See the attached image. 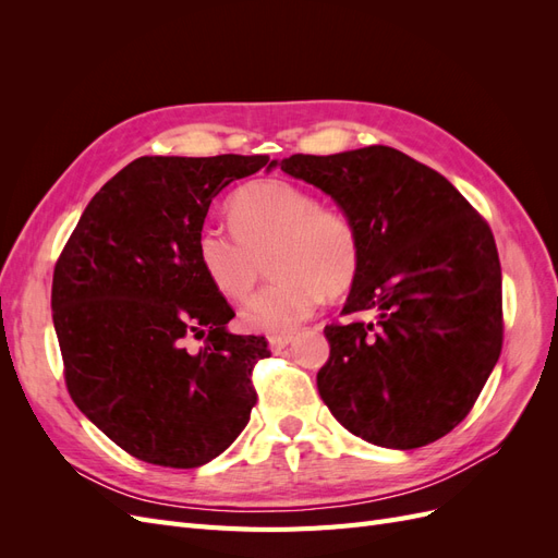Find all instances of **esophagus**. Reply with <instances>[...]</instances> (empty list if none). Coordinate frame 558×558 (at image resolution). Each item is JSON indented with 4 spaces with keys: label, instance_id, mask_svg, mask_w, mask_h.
Wrapping results in <instances>:
<instances>
[{
    "label": "esophagus",
    "instance_id": "obj_1",
    "mask_svg": "<svg viewBox=\"0 0 558 558\" xmlns=\"http://www.w3.org/2000/svg\"><path fill=\"white\" fill-rule=\"evenodd\" d=\"M291 342H293V332H277V335L267 337V344H269V349H272V353L283 351Z\"/></svg>",
    "mask_w": 558,
    "mask_h": 558
}]
</instances>
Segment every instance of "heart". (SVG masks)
<instances>
[{
  "instance_id": "heart-1",
  "label": "heart",
  "mask_w": 558,
  "mask_h": 558,
  "mask_svg": "<svg viewBox=\"0 0 558 558\" xmlns=\"http://www.w3.org/2000/svg\"><path fill=\"white\" fill-rule=\"evenodd\" d=\"M234 232L205 228L195 256L218 295L244 302L256 291L265 260L275 281L242 312L258 332H289L307 320L320 295L340 298L361 269V238L351 218L298 183L253 181L230 199Z\"/></svg>"
}]
</instances>
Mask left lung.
<instances>
[{"instance_id": "1", "label": "left lung", "mask_w": 558, "mask_h": 558, "mask_svg": "<svg viewBox=\"0 0 558 558\" xmlns=\"http://www.w3.org/2000/svg\"><path fill=\"white\" fill-rule=\"evenodd\" d=\"M281 170L328 193L356 226L361 269L342 314H377L326 326L320 398L377 447L440 440L470 414L502 349L492 228L440 172L391 146L295 154Z\"/></svg>"}]
</instances>
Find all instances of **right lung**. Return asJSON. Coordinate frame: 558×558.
I'll return each mask as SVG.
<instances>
[{
	"label": "right lung",
	"mask_w": 558,
	"mask_h": 558,
	"mask_svg": "<svg viewBox=\"0 0 558 558\" xmlns=\"http://www.w3.org/2000/svg\"><path fill=\"white\" fill-rule=\"evenodd\" d=\"M267 156H144L83 211L53 272V326L76 408L130 456L197 468L248 424L265 337L202 275L197 234L211 199ZM202 339L197 352L187 349Z\"/></svg>",
	"instance_id": "obj_1"
}]
</instances>
